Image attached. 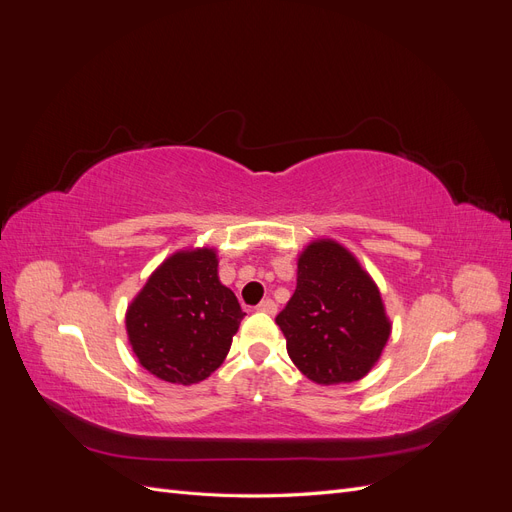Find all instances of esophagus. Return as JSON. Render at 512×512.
<instances>
[{
    "mask_svg": "<svg viewBox=\"0 0 512 512\" xmlns=\"http://www.w3.org/2000/svg\"><path fill=\"white\" fill-rule=\"evenodd\" d=\"M256 309H258V312H265V314H271V316H273V314L277 312V305H275L273 299H265V301L258 303Z\"/></svg>",
    "mask_w": 512,
    "mask_h": 512,
    "instance_id": "esophagus-1",
    "label": "esophagus"
}]
</instances>
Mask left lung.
<instances>
[{"mask_svg": "<svg viewBox=\"0 0 512 512\" xmlns=\"http://www.w3.org/2000/svg\"><path fill=\"white\" fill-rule=\"evenodd\" d=\"M275 322L292 363L318 384L361 380L391 335L376 284L335 241L307 245L297 290Z\"/></svg>", "mask_w": 512, "mask_h": 512, "instance_id": "obj_1", "label": "left lung"}]
</instances>
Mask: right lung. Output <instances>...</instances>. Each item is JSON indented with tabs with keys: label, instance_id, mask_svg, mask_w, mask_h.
<instances>
[{
	"label": "right lung",
	"instance_id": "right-lung-1",
	"mask_svg": "<svg viewBox=\"0 0 512 512\" xmlns=\"http://www.w3.org/2000/svg\"><path fill=\"white\" fill-rule=\"evenodd\" d=\"M235 292L218 280L211 250L179 252L149 277L126 327L141 365L160 380L194 384L222 365L243 320Z\"/></svg>",
	"mask_w": 512,
	"mask_h": 512
}]
</instances>
